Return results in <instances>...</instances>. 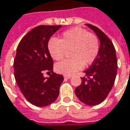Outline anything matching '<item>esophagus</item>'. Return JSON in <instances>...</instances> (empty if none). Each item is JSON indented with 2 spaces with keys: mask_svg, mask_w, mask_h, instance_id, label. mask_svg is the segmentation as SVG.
I'll return each instance as SVG.
<instances>
[{
  "mask_svg": "<svg viewBox=\"0 0 130 130\" xmlns=\"http://www.w3.org/2000/svg\"><path fill=\"white\" fill-rule=\"evenodd\" d=\"M63 77L65 78V79H70V78L72 77V76L71 75H63Z\"/></svg>",
  "mask_w": 130,
  "mask_h": 130,
  "instance_id": "esophagus-1",
  "label": "esophagus"
}]
</instances>
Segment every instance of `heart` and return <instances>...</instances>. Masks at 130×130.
<instances>
[{
    "label": "heart",
    "instance_id": "b5f03b06",
    "mask_svg": "<svg viewBox=\"0 0 130 130\" xmlns=\"http://www.w3.org/2000/svg\"><path fill=\"white\" fill-rule=\"evenodd\" d=\"M47 49L56 61L61 60L67 51H71L69 55L72 58L57 63L55 70L59 74L72 75L84 65H90L95 61L99 51V42L95 35L86 29L74 27L63 32L61 40L51 38Z\"/></svg>",
    "mask_w": 130,
    "mask_h": 130
}]
</instances>
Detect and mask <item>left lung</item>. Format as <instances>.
Segmentation results:
<instances>
[{"instance_id":"1","label":"left lung","mask_w":130,"mask_h":130,"mask_svg":"<svg viewBox=\"0 0 130 130\" xmlns=\"http://www.w3.org/2000/svg\"><path fill=\"white\" fill-rule=\"evenodd\" d=\"M96 34L100 47L96 58L89 69L85 71L86 77L75 89L79 100L87 106L102 103L111 90L117 72V59L112 42L102 31L92 24H86Z\"/></svg>"}]
</instances>
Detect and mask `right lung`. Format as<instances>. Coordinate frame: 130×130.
I'll return each instance as SVG.
<instances>
[{
	"label": "right lung",
	"instance_id": "right-lung-1",
	"mask_svg": "<svg viewBox=\"0 0 130 130\" xmlns=\"http://www.w3.org/2000/svg\"><path fill=\"white\" fill-rule=\"evenodd\" d=\"M61 27H36L22 38L17 49L13 61L16 82L25 98L36 106L45 107L54 102L63 81V75L53 72V61L47 49L51 37ZM44 71L52 74L45 78Z\"/></svg>",
	"mask_w": 130,
	"mask_h": 130
}]
</instances>
